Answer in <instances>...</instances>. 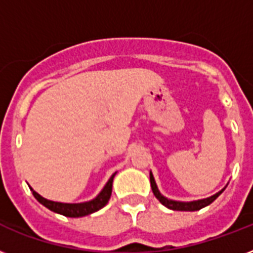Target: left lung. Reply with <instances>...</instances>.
Masks as SVG:
<instances>
[{
	"label": "left lung",
	"mask_w": 253,
	"mask_h": 253,
	"mask_svg": "<svg viewBox=\"0 0 253 253\" xmlns=\"http://www.w3.org/2000/svg\"><path fill=\"white\" fill-rule=\"evenodd\" d=\"M150 181L151 188H152V192H154L155 197H156L166 208L170 209V210H177V211H196V210H200V209L205 208V206H208V205L211 204L212 201H215L224 190V189H222L219 193H216V194L209 197V198H205V200L193 201V202H178V201L168 200V198H166V197L160 194L158 186H156V182H155L154 176H152V173H150Z\"/></svg>",
	"instance_id": "1"
}]
</instances>
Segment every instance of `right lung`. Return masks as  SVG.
<instances>
[{
    "label": "right lung",
    "instance_id": "1",
    "mask_svg": "<svg viewBox=\"0 0 253 253\" xmlns=\"http://www.w3.org/2000/svg\"><path fill=\"white\" fill-rule=\"evenodd\" d=\"M115 173L110 177V180L107 181V184L105 185V188L102 189V192L99 193L98 196L95 197L94 200L89 201V202H84V204H61V202H53V201L45 200L42 196H39L37 192H34V197L41 202L43 206L49 209L51 211L61 214V215L71 216V218H79V216L89 215L91 212L98 211L99 209H102L105 205L109 202L111 196V186H113V178H114Z\"/></svg>",
    "mask_w": 253,
    "mask_h": 253
}]
</instances>
